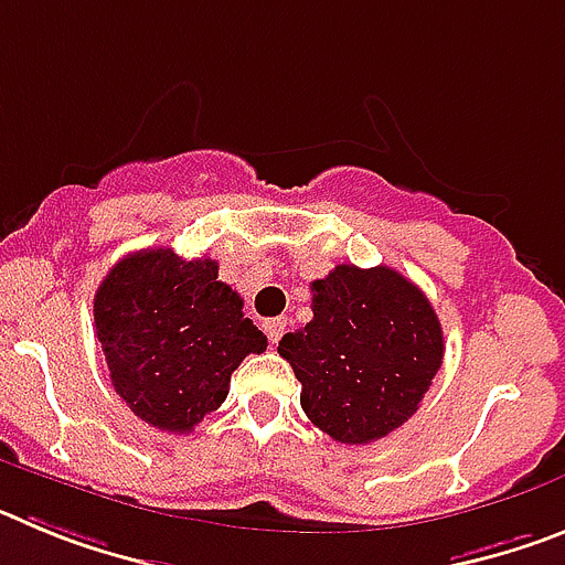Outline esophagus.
I'll return each instance as SVG.
<instances>
[{
  "instance_id": "1",
  "label": "esophagus",
  "mask_w": 565,
  "mask_h": 565,
  "mask_svg": "<svg viewBox=\"0 0 565 565\" xmlns=\"http://www.w3.org/2000/svg\"><path fill=\"white\" fill-rule=\"evenodd\" d=\"M286 317H274V319H266V337L271 339V344H277L279 339H282V333H286Z\"/></svg>"
}]
</instances>
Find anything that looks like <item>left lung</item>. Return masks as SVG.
<instances>
[{"label": "left lung", "mask_w": 565, "mask_h": 565, "mask_svg": "<svg viewBox=\"0 0 565 565\" xmlns=\"http://www.w3.org/2000/svg\"><path fill=\"white\" fill-rule=\"evenodd\" d=\"M311 294L313 319L277 348L302 384V411L333 441L391 436L441 367L444 331L430 299L387 266H337L313 279Z\"/></svg>", "instance_id": "8db88e82"}]
</instances>
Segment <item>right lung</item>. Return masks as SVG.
Here are the masks:
<instances>
[{
  "label": "right lung",
  "mask_w": 565,
  "mask_h": 565,
  "mask_svg": "<svg viewBox=\"0 0 565 565\" xmlns=\"http://www.w3.org/2000/svg\"><path fill=\"white\" fill-rule=\"evenodd\" d=\"M96 337L115 393L141 422L192 433L228 396L248 353L268 339L209 257L143 248L118 259L93 299Z\"/></svg>",
  "instance_id": "1"
}]
</instances>
